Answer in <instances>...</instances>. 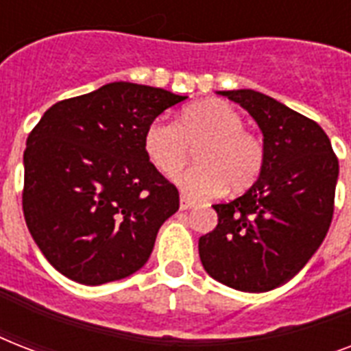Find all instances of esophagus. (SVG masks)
Returning a JSON list of instances; mask_svg holds the SVG:
<instances>
[{
    "instance_id": "obj_1",
    "label": "esophagus",
    "mask_w": 351,
    "mask_h": 351,
    "mask_svg": "<svg viewBox=\"0 0 351 351\" xmlns=\"http://www.w3.org/2000/svg\"><path fill=\"white\" fill-rule=\"evenodd\" d=\"M191 208H195V202H193L189 197H186V195H182V197H180V209H191Z\"/></svg>"
}]
</instances>
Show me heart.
<instances>
[{"label":"heart","mask_w":351,"mask_h":351,"mask_svg":"<svg viewBox=\"0 0 351 351\" xmlns=\"http://www.w3.org/2000/svg\"><path fill=\"white\" fill-rule=\"evenodd\" d=\"M145 151L165 175H176L198 147V164L176 176L191 197H211L224 187L244 191L261 176L264 143L244 127V118L222 100L187 107L180 121L158 118L145 131Z\"/></svg>","instance_id":"obj_1"}]
</instances>
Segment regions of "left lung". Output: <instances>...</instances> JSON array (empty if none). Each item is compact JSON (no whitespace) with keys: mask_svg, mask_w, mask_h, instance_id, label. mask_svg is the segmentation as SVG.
<instances>
[{"mask_svg":"<svg viewBox=\"0 0 351 351\" xmlns=\"http://www.w3.org/2000/svg\"><path fill=\"white\" fill-rule=\"evenodd\" d=\"M264 134V167L242 197L215 204L219 224L198 240L204 269L219 282L261 293L306 266L333 217L339 160L321 125L251 89L220 90Z\"/></svg>","mask_w":351,"mask_h":351,"instance_id":"obj_1","label":"left lung"}]
</instances>
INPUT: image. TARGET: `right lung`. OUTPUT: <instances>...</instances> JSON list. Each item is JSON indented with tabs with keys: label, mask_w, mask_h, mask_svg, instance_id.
Wrapping results in <instances>:
<instances>
[{
	"label": "right lung",
	"mask_w": 351,
	"mask_h": 351,
	"mask_svg": "<svg viewBox=\"0 0 351 351\" xmlns=\"http://www.w3.org/2000/svg\"><path fill=\"white\" fill-rule=\"evenodd\" d=\"M187 96L114 82L47 109L23 153V215L58 271L87 286L147 262L180 197L151 162L145 131Z\"/></svg>",
	"instance_id": "obj_1"
}]
</instances>
